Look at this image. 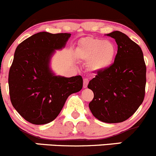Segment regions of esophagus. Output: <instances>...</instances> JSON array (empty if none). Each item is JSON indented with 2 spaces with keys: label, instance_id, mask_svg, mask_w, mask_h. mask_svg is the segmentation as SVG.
Instances as JSON below:
<instances>
[{
  "label": "esophagus",
  "instance_id": "esophagus-1",
  "mask_svg": "<svg viewBox=\"0 0 156 156\" xmlns=\"http://www.w3.org/2000/svg\"><path fill=\"white\" fill-rule=\"evenodd\" d=\"M88 82H89V80L87 78H84V81H83V87H84V88H86L87 87Z\"/></svg>",
  "mask_w": 156,
  "mask_h": 156
}]
</instances>
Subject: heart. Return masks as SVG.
Returning <instances> with one entry per match:
<instances>
[{
	"label": "heart",
	"instance_id": "b5f03b06",
	"mask_svg": "<svg viewBox=\"0 0 156 156\" xmlns=\"http://www.w3.org/2000/svg\"><path fill=\"white\" fill-rule=\"evenodd\" d=\"M75 54L80 60L88 62V68L91 72L99 73L112 65L116 56V47L110 41L87 37L79 42Z\"/></svg>",
	"mask_w": 156,
	"mask_h": 156
}]
</instances>
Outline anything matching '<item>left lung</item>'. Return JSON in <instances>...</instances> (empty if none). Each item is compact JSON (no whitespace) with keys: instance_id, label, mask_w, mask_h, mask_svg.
<instances>
[{"instance_id":"8db88e82","label":"left lung","mask_w":156,"mask_h":156,"mask_svg":"<svg viewBox=\"0 0 156 156\" xmlns=\"http://www.w3.org/2000/svg\"><path fill=\"white\" fill-rule=\"evenodd\" d=\"M106 35L115 40L117 54L109 68L90 81L87 87L94 97L89 108L98 120L119 123L133 115L144 101L146 67L142 50L128 36L119 31Z\"/></svg>"}]
</instances>
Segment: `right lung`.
Here are the masks:
<instances>
[{
	"instance_id": "1",
	"label": "right lung",
	"mask_w": 156,
	"mask_h": 156,
	"mask_svg": "<svg viewBox=\"0 0 156 156\" xmlns=\"http://www.w3.org/2000/svg\"><path fill=\"white\" fill-rule=\"evenodd\" d=\"M69 33L38 32L18 45L9 72L12 106L27 122L44 125L54 120L69 96L83 87L81 75H56L50 60L56 50L65 48Z\"/></svg>"
}]
</instances>
